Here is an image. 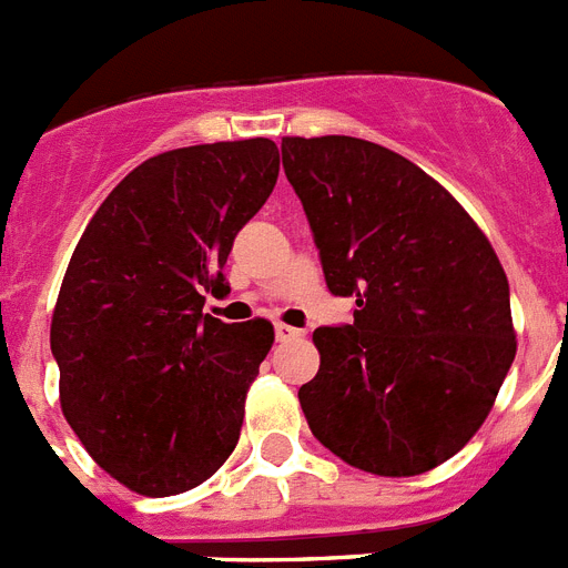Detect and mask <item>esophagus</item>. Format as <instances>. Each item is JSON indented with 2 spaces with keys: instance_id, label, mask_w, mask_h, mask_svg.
I'll list each match as a JSON object with an SVG mask.
<instances>
[{
  "instance_id": "obj_1",
  "label": "esophagus",
  "mask_w": 568,
  "mask_h": 568,
  "mask_svg": "<svg viewBox=\"0 0 568 568\" xmlns=\"http://www.w3.org/2000/svg\"><path fill=\"white\" fill-rule=\"evenodd\" d=\"M274 335H276V341L285 343V341H297L303 332H300V328H294V326H285V323H274Z\"/></svg>"
}]
</instances>
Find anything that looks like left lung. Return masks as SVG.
Wrapping results in <instances>:
<instances>
[{"label":"left lung","instance_id":"1","mask_svg":"<svg viewBox=\"0 0 568 568\" xmlns=\"http://www.w3.org/2000/svg\"><path fill=\"white\" fill-rule=\"evenodd\" d=\"M283 166L328 292L355 297L349 323L314 328L308 427L369 474L436 468L479 430L517 355L494 247L442 184L373 141L283 138Z\"/></svg>","mask_w":568,"mask_h":568}]
</instances>
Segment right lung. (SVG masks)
Returning a JSON list of instances; mask_svg holds the SVG:
<instances>
[{
  "label": "right lung",
  "mask_w": 568,
  "mask_h": 568,
  "mask_svg": "<svg viewBox=\"0 0 568 568\" xmlns=\"http://www.w3.org/2000/svg\"><path fill=\"white\" fill-rule=\"evenodd\" d=\"M276 175L268 138L161 152L106 195L71 254L51 321L63 416L144 497L202 485L240 442L274 326L219 321L204 297L231 292L233 240Z\"/></svg>",
  "instance_id": "add662e5"
}]
</instances>
